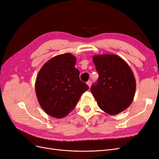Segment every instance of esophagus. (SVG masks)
<instances>
[{
  "label": "esophagus",
  "mask_w": 159,
  "mask_h": 159,
  "mask_svg": "<svg viewBox=\"0 0 159 159\" xmlns=\"http://www.w3.org/2000/svg\"><path fill=\"white\" fill-rule=\"evenodd\" d=\"M87 84L89 86V88H90L91 87V81H88V82H87Z\"/></svg>",
  "instance_id": "34e87169"
}]
</instances>
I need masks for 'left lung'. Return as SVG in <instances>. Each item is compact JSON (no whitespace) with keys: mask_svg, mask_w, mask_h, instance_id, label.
Instances as JSON below:
<instances>
[{"mask_svg":"<svg viewBox=\"0 0 159 159\" xmlns=\"http://www.w3.org/2000/svg\"><path fill=\"white\" fill-rule=\"evenodd\" d=\"M99 78L91 91L99 107L115 115L131 104L136 90V81L127 62L115 54L93 56Z\"/></svg>","mask_w":159,"mask_h":159,"instance_id":"obj_1","label":"left lung"}]
</instances>
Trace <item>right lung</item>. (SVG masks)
Here are the masks:
<instances>
[{
  "mask_svg": "<svg viewBox=\"0 0 159 159\" xmlns=\"http://www.w3.org/2000/svg\"><path fill=\"white\" fill-rule=\"evenodd\" d=\"M75 57L70 53L57 55L42 67L35 89L42 109L51 117H65L73 110L88 85L80 79Z\"/></svg>",
  "mask_w": 159,
  "mask_h": 159,
  "instance_id": "obj_1",
  "label": "right lung"
}]
</instances>
